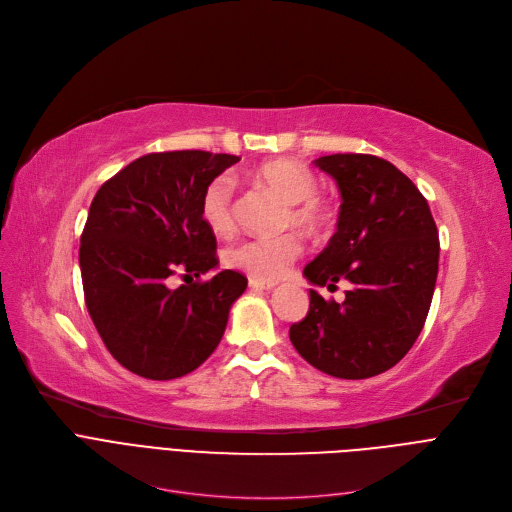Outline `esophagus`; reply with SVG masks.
Here are the masks:
<instances>
[{
  "label": "esophagus",
  "mask_w": 512,
  "mask_h": 512,
  "mask_svg": "<svg viewBox=\"0 0 512 512\" xmlns=\"http://www.w3.org/2000/svg\"><path fill=\"white\" fill-rule=\"evenodd\" d=\"M250 289H258V291H270L275 289L277 283H270V281H260V279H250Z\"/></svg>",
  "instance_id": "34e87169"
}]
</instances>
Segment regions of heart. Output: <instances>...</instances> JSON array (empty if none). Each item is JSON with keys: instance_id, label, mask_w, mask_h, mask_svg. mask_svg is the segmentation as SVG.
Returning a JSON list of instances; mask_svg holds the SVG:
<instances>
[{"instance_id": "obj_1", "label": "heart", "mask_w": 512, "mask_h": 512, "mask_svg": "<svg viewBox=\"0 0 512 512\" xmlns=\"http://www.w3.org/2000/svg\"><path fill=\"white\" fill-rule=\"evenodd\" d=\"M248 177L287 204L285 223L308 235H320L335 219L333 204L316 192L314 171L295 159H275L254 167ZM200 217L213 233H229L235 225L233 186L227 177L210 182L200 200ZM304 246L293 233L242 239L227 250V262L260 281H277L299 258Z\"/></svg>"}]
</instances>
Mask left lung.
<instances>
[{"label": "left lung", "instance_id": "1", "mask_svg": "<svg viewBox=\"0 0 512 512\" xmlns=\"http://www.w3.org/2000/svg\"><path fill=\"white\" fill-rule=\"evenodd\" d=\"M314 163L335 179L343 202L335 235L304 277L328 289L347 279L353 289L343 304L310 289V310L289 339L328 376L372 378L399 364L422 333L438 277V229L428 200L393 163L355 153Z\"/></svg>", "mask_w": 512, "mask_h": 512}]
</instances>
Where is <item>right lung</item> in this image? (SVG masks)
<instances>
[{
	"instance_id": "right-lung-1",
	"label": "right lung",
	"mask_w": 512,
	"mask_h": 512,
	"mask_svg": "<svg viewBox=\"0 0 512 512\" xmlns=\"http://www.w3.org/2000/svg\"><path fill=\"white\" fill-rule=\"evenodd\" d=\"M235 155L150 153L99 188L80 237L84 302L109 353L126 370L173 380L217 349L229 310L248 287L217 268V239L200 217L206 186ZM199 281L173 288L170 277Z\"/></svg>"
}]
</instances>
